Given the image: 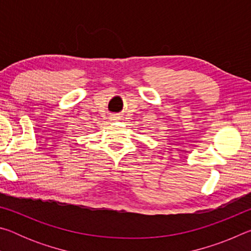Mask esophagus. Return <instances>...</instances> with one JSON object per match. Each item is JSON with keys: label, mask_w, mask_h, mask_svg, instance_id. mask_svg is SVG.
Returning <instances> with one entry per match:
<instances>
[{"label": "esophagus", "mask_w": 251, "mask_h": 251, "mask_svg": "<svg viewBox=\"0 0 251 251\" xmlns=\"http://www.w3.org/2000/svg\"><path fill=\"white\" fill-rule=\"evenodd\" d=\"M117 120H118L117 116H112V117H110V121H113V122H115Z\"/></svg>", "instance_id": "1"}]
</instances>
